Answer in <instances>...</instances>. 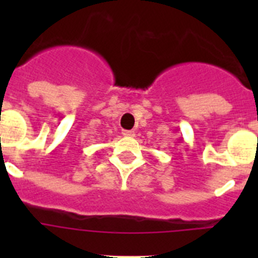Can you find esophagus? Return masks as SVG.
I'll list each match as a JSON object with an SVG mask.
<instances>
[{
  "instance_id": "obj_1",
  "label": "esophagus",
  "mask_w": 258,
  "mask_h": 258,
  "mask_svg": "<svg viewBox=\"0 0 258 258\" xmlns=\"http://www.w3.org/2000/svg\"><path fill=\"white\" fill-rule=\"evenodd\" d=\"M122 136L124 137H134L136 132L134 131H122Z\"/></svg>"
}]
</instances>
